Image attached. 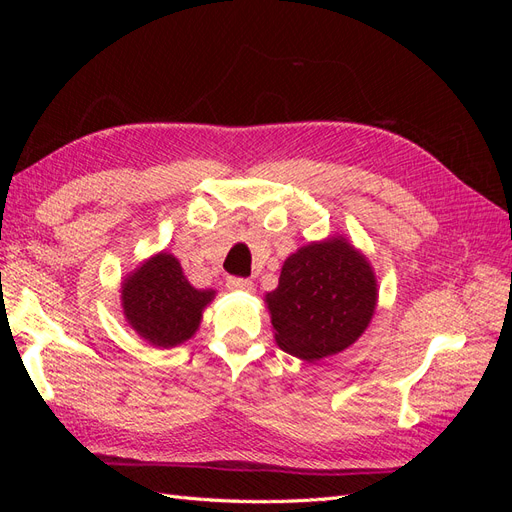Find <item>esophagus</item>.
<instances>
[{"label":"esophagus","instance_id":"1","mask_svg":"<svg viewBox=\"0 0 512 512\" xmlns=\"http://www.w3.org/2000/svg\"><path fill=\"white\" fill-rule=\"evenodd\" d=\"M252 280H245V277H235L230 275L226 280V288L228 290H252Z\"/></svg>","mask_w":512,"mask_h":512}]
</instances>
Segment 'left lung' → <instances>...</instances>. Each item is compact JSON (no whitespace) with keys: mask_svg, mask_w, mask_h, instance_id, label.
Wrapping results in <instances>:
<instances>
[{"mask_svg":"<svg viewBox=\"0 0 512 512\" xmlns=\"http://www.w3.org/2000/svg\"><path fill=\"white\" fill-rule=\"evenodd\" d=\"M376 301L374 271L346 239L301 247L286 258L280 284L267 294L277 346L305 361L354 344Z\"/></svg>","mask_w":512,"mask_h":512,"instance_id":"8db88e82","label":"left lung"}]
</instances>
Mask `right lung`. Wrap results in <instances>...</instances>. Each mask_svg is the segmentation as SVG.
<instances>
[{"label":"right lung","instance_id":"obj_1","mask_svg":"<svg viewBox=\"0 0 512 512\" xmlns=\"http://www.w3.org/2000/svg\"><path fill=\"white\" fill-rule=\"evenodd\" d=\"M213 290L194 288L181 271L179 260L158 254L130 275L121 288L123 314L130 327L149 344L170 348L190 339Z\"/></svg>","mask_w":512,"mask_h":512}]
</instances>
